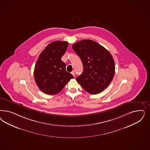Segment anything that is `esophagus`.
<instances>
[{"label": "esophagus", "mask_w": 150, "mask_h": 150, "mask_svg": "<svg viewBox=\"0 0 150 150\" xmlns=\"http://www.w3.org/2000/svg\"><path fill=\"white\" fill-rule=\"evenodd\" d=\"M72 74L73 76V77H75V76H76V73L74 72V71H73V72H72Z\"/></svg>", "instance_id": "obj_1"}]
</instances>
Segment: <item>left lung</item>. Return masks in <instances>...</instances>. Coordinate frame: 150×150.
<instances>
[{
  "instance_id": "obj_1",
  "label": "left lung",
  "mask_w": 150,
  "mask_h": 150,
  "mask_svg": "<svg viewBox=\"0 0 150 150\" xmlns=\"http://www.w3.org/2000/svg\"><path fill=\"white\" fill-rule=\"evenodd\" d=\"M81 59L83 72L76 81L87 92L97 94L111 83L115 73V63L110 53L91 40L79 41L72 46Z\"/></svg>"
}]
</instances>
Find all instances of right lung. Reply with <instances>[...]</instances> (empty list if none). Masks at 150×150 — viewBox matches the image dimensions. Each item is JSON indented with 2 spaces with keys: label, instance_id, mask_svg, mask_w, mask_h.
Returning a JSON list of instances; mask_svg holds the SVG:
<instances>
[{
  "label": "right lung",
  "instance_id": "right-lung-1",
  "mask_svg": "<svg viewBox=\"0 0 150 150\" xmlns=\"http://www.w3.org/2000/svg\"><path fill=\"white\" fill-rule=\"evenodd\" d=\"M68 43L56 41L48 44L40 53L34 69V78L40 89L46 94H57L63 89L72 74L66 70L61 60Z\"/></svg>",
  "mask_w": 150,
  "mask_h": 150
}]
</instances>
